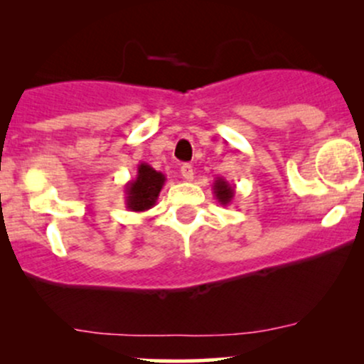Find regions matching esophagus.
Returning <instances> with one entry per match:
<instances>
[{"instance_id":"34e87169","label":"esophagus","mask_w":364,"mask_h":364,"mask_svg":"<svg viewBox=\"0 0 364 364\" xmlns=\"http://www.w3.org/2000/svg\"><path fill=\"white\" fill-rule=\"evenodd\" d=\"M181 176L186 179V181H191L195 176V171H193V166L191 164H183L181 166Z\"/></svg>"}]
</instances>
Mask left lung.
<instances>
[{
  "mask_svg": "<svg viewBox=\"0 0 364 364\" xmlns=\"http://www.w3.org/2000/svg\"><path fill=\"white\" fill-rule=\"evenodd\" d=\"M212 190H214V196L217 202L220 203V205H229V203L232 202V198H235V186L231 185V183L228 181V179L224 178H215L214 185H212Z\"/></svg>",
  "mask_w": 364,
  "mask_h": 364,
  "instance_id": "1",
  "label": "left lung"
}]
</instances>
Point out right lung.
I'll return each mask as SVG.
<instances>
[{
  "label": "right lung",
  "instance_id": "add662e5",
  "mask_svg": "<svg viewBox=\"0 0 364 364\" xmlns=\"http://www.w3.org/2000/svg\"><path fill=\"white\" fill-rule=\"evenodd\" d=\"M166 183V176L149 166L140 162L136 176L124 185V203L132 212H145L156 205L159 193Z\"/></svg>",
  "mask_w": 364,
  "mask_h": 364
}]
</instances>
